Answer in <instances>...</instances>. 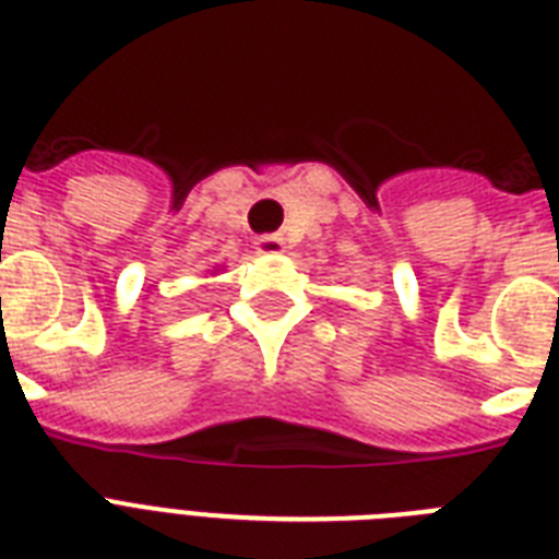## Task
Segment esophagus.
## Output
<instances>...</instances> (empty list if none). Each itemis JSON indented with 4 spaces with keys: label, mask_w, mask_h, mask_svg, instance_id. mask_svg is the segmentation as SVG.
<instances>
[{
    "label": "esophagus",
    "mask_w": 559,
    "mask_h": 559,
    "mask_svg": "<svg viewBox=\"0 0 559 559\" xmlns=\"http://www.w3.org/2000/svg\"><path fill=\"white\" fill-rule=\"evenodd\" d=\"M254 249L261 254H278L284 252V237L278 235H261L254 240Z\"/></svg>",
    "instance_id": "34e87169"
}]
</instances>
